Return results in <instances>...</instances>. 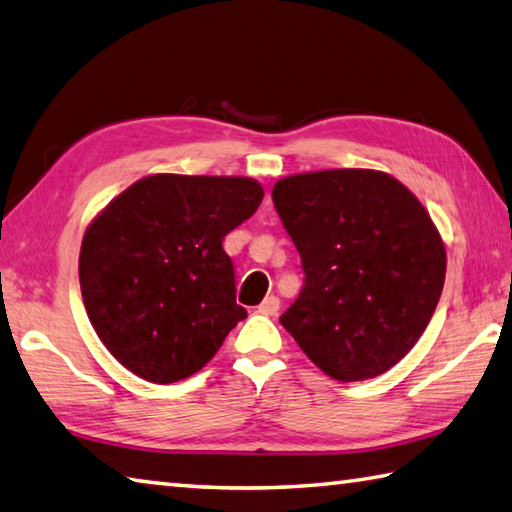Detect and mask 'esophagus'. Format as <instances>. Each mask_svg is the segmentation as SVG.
I'll return each mask as SVG.
<instances>
[{"instance_id": "1", "label": "esophagus", "mask_w": 512, "mask_h": 512, "mask_svg": "<svg viewBox=\"0 0 512 512\" xmlns=\"http://www.w3.org/2000/svg\"><path fill=\"white\" fill-rule=\"evenodd\" d=\"M278 310H281V301H278V296H267L265 301L258 305V312L265 316H276Z\"/></svg>"}]
</instances>
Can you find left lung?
I'll return each instance as SVG.
<instances>
[{
  "instance_id": "obj_1",
  "label": "left lung",
  "mask_w": 512,
  "mask_h": 512,
  "mask_svg": "<svg viewBox=\"0 0 512 512\" xmlns=\"http://www.w3.org/2000/svg\"><path fill=\"white\" fill-rule=\"evenodd\" d=\"M272 200L305 272L281 325L336 381L388 372L428 327L446 278L428 211L374 169L296 173L276 182Z\"/></svg>"
}]
</instances>
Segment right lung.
Segmentation results:
<instances>
[{
  "instance_id": "1",
  "label": "right lung",
  "mask_w": 512,
  "mask_h": 512,
  "mask_svg": "<svg viewBox=\"0 0 512 512\" xmlns=\"http://www.w3.org/2000/svg\"><path fill=\"white\" fill-rule=\"evenodd\" d=\"M263 196L254 178L156 173L91 220L80 249L82 301L124 368L176 383L214 359L247 316L223 240Z\"/></svg>"
}]
</instances>
